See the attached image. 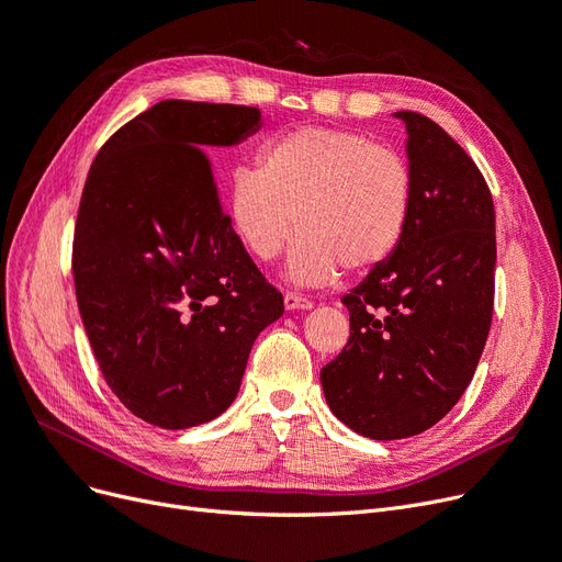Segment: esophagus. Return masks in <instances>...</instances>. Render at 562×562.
Masks as SVG:
<instances>
[{"label":"esophagus","mask_w":562,"mask_h":562,"mask_svg":"<svg viewBox=\"0 0 562 562\" xmlns=\"http://www.w3.org/2000/svg\"><path fill=\"white\" fill-rule=\"evenodd\" d=\"M284 307L286 310H310L313 307V301H307L305 296H299V294H284Z\"/></svg>","instance_id":"1"}]
</instances>
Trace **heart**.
<instances>
[{
	"label": "heart",
	"instance_id": "heart-1",
	"mask_svg": "<svg viewBox=\"0 0 562 562\" xmlns=\"http://www.w3.org/2000/svg\"><path fill=\"white\" fill-rule=\"evenodd\" d=\"M261 164H240L224 182V207L249 255L270 261L301 234L286 273L326 284L342 266L370 270L401 245L414 203L403 153L359 132L301 127L263 143Z\"/></svg>",
	"mask_w": 562,
	"mask_h": 562
}]
</instances>
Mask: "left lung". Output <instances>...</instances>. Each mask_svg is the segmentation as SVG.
Returning <instances> with one entry per match:
<instances>
[{
  "mask_svg": "<svg viewBox=\"0 0 562 562\" xmlns=\"http://www.w3.org/2000/svg\"><path fill=\"white\" fill-rule=\"evenodd\" d=\"M396 117L414 176L407 232L342 296L349 340L319 375L330 412L370 440L419 435L461 401L495 294V211L482 171L438 122Z\"/></svg>",
  "mask_w": 562,
  "mask_h": 562,
  "instance_id": "left-lung-1",
  "label": "left lung"
}]
</instances>
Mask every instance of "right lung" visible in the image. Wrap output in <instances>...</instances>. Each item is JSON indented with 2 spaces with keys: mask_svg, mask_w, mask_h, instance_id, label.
Returning <instances> with one entry per match:
<instances>
[{
  "mask_svg": "<svg viewBox=\"0 0 562 562\" xmlns=\"http://www.w3.org/2000/svg\"><path fill=\"white\" fill-rule=\"evenodd\" d=\"M259 127L255 106L159 101L101 145L82 187L80 317L103 380L153 426L220 417L257 336L284 313L224 215L205 155Z\"/></svg>",
  "mask_w": 562,
  "mask_h": 562,
  "instance_id": "1",
  "label": "right lung"
}]
</instances>
